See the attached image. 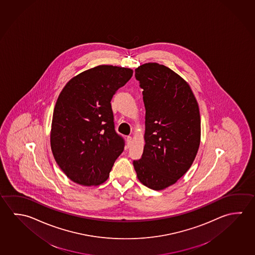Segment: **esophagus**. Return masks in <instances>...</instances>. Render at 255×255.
Here are the masks:
<instances>
[{
  "mask_svg": "<svg viewBox=\"0 0 255 255\" xmlns=\"http://www.w3.org/2000/svg\"><path fill=\"white\" fill-rule=\"evenodd\" d=\"M126 141H127V147H129L130 146V144H131V141H132V138L130 136H127Z\"/></svg>",
  "mask_w": 255,
  "mask_h": 255,
  "instance_id": "esophagus-1",
  "label": "esophagus"
}]
</instances>
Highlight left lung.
<instances>
[{
  "label": "left lung",
  "mask_w": 255,
  "mask_h": 255,
  "mask_svg": "<svg viewBox=\"0 0 255 255\" xmlns=\"http://www.w3.org/2000/svg\"><path fill=\"white\" fill-rule=\"evenodd\" d=\"M135 78L143 90L146 144L132 164L145 186L163 190L181 178L196 156L199 107L187 82L162 64H142L135 70Z\"/></svg>",
  "instance_id": "8db88e82"
}]
</instances>
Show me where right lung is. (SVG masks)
<instances>
[{
    "mask_svg": "<svg viewBox=\"0 0 255 255\" xmlns=\"http://www.w3.org/2000/svg\"><path fill=\"white\" fill-rule=\"evenodd\" d=\"M132 70L99 65L68 82L55 104L51 147L60 168L85 186L104 183L125 148L115 129L111 100Z\"/></svg>",
    "mask_w": 255,
    "mask_h": 255,
    "instance_id": "right-lung-1",
    "label": "right lung"
}]
</instances>
